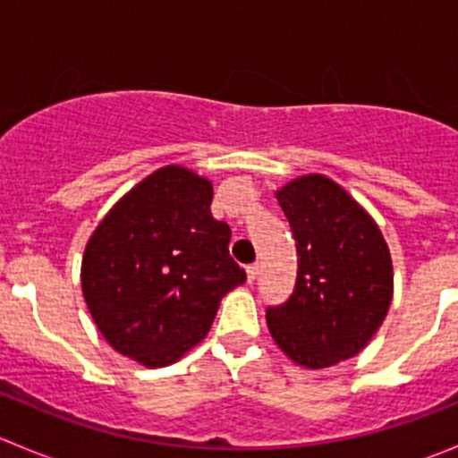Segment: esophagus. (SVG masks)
Masks as SVG:
<instances>
[{
  "instance_id": "obj_1",
  "label": "esophagus",
  "mask_w": 458,
  "mask_h": 458,
  "mask_svg": "<svg viewBox=\"0 0 458 458\" xmlns=\"http://www.w3.org/2000/svg\"><path fill=\"white\" fill-rule=\"evenodd\" d=\"M246 275H248V284H252V281H255L257 275H259V263H252V266H248Z\"/></svg>"
}]
</instances>
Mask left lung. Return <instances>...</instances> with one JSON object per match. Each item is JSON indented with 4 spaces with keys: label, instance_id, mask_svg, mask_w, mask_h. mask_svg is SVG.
Segmentation results:
<instances>
[{
    "label": "left lung",
    "instance_id": "1",
    "mask_svg": "<svg viewBox=\"0 0 458 458\" xmlns=\"http://www.w3.org/2000/svg\"><path fill=\"white\" fill-rule=\"evenodd\" d=\"M297 243V284L266 310L294 363L330 368L361 352L392 301V259L374 219L339 183L306 174L276 191Z\"/></svg>",
    "mask_w": 458,
    "mask_h": 458
}]
</instances>
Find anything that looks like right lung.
Here are the masks:
<instances>
[{
    "label": "right lung",
    "mask_w": 458,
    "mask_h": 458,
    "mask_svg": "<svg viewBox=\"0 0 458 458\" xmlns=\"http://www.w3.org/2000/svg\"><path fill=\"white\" fill-rule=\"evenodd\" d=\"M212 183L165 165L110 208L81 259L92 321L148 368L182 359L208 335L224 294L246 281L230 228L210 212Z\"/></svg>",
    "instance_id": "1"
}]
</instances>
